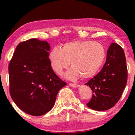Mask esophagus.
Segmentation results:
<instances>
[{
	"instance_id": "esophagus-1",
	"label": "esophagus",
	"mask_w": 135,
	"mask_h": 135,
	"mask_svg": "<svg viewBox=\"0 0 135 135\" xmlns=\"http://www.w3.org/2000/svg\"><path fill=\"white\" fill-rule=\"evenodd\" d=\"M69 86H70L71 87H73V88H78L80 86L79 84H75V83H69Z\"/></svg>"
}]
</instances>
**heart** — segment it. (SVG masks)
I'll use <instances>...</instances> for the list:
<instances>
[{
    "label": "heart",
    "mask_w": 135,
    "mask_h": 135,
    "mask_svg": "<svg viewBox=\"0 0 135 135\" xmlns=\"http://www.w3.org/2000/svg\"><path fill=\"white\" fill-rule=\"evenodd\" d=\"M106 53L103 45L93 41L67 43L62 49L55 47L49 54L50 64L56 74L61 75L70 64L66 78L74 80L82 76L88 79L97 74L103 64Z\"/></svg>",
    "instance_id": "obj_1"
}]
</instances>
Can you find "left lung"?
<instances>
[{
  "label": "left lung",
  "instance_id": "1",
  "mask_svg": "<svg viewBox=\"0 0 135 135\" xmlns=\"http://www.w3.org/2000/svg\"><path fill=\"white\" fill-rule=\"evenodd\" d=\"M127 80V69L124 51L117 43H111L102 70L85 84L93 92L92 99L87 106L97 111L110 109L122 97Z\"/></svg>",
  "mask_w": 135,
  "mask_h": 135
}]
</instances>
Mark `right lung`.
Returning <instances> with one entry per match:
<instances>
[{
  "mask_svg": "<svg viewBox=\"0 0 135 135\" xmlns=\"http://www.w3.org/2000/svg\"><path fill=\"white\" fill-rule=\"evenodd\" d=\"M50 45L31 38L18 44L9 65L10 94L19 108L40 116L53 108L59 90L66 84L50 64Z\"/></svg>",
  "mask_w": 135,
  "mask_h": 135,
  "instance_id": "right-lung-1",
  "label": "right lung"
}]
</instances>
